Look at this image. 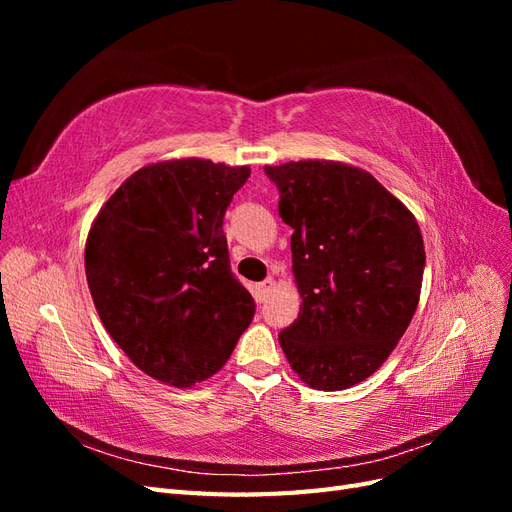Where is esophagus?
Returning a JSON list of instances; mask_svg holds the SVG:
<instances>
[{
    "label": "esophagus",
    "instance_id": "esophagus-1",
    "mask_svg": "<svg viewBox=\"0 0 512 512\" xmlns=\"http://www.w3.org/2000/svg\"><path fill=\"white\" fill-rule=\"evenodd\" d=\"M273 286H275V282L271 280V277H269V280H265V282L256 284V288H254V297H256V301H258V303L265 301V299L269 297V292L273 290Z\"/></svg>",
    "mask_w": 512,
    "mask_h": 512
}]
</instances>
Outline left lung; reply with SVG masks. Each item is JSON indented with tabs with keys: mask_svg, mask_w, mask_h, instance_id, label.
Here are the masks:
<instances>
[{
	"mask_svg": "<svg viewBox=\"0 0 512 512\" xmlns=\"http://www.w3.org/2000/svg\"><path fill=\"white\" fill-rule=\"evenodd\" d=\"M265 173L292 228V273L303 299L280 346L312 389H348L384 363L416 312L421 228L361 168L307 160Z\"/></svg>",
	"mask_w": 512,
	"mask_h": 512,
	"instance_id": "1",
	"label": "left lung"
}]
</instances>
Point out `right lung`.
Listing matches in <instances>:
<instances>
[{"instance_id":"right-lung-1","label":"right lung","mask_w":512,"mask_h":512,"mask_svg":"<svg viewBox=\"0 0 512 512\" xmlns=\"http://www.w3.org/2000/svg\"><path fill=\"white\" fill-rule=\"evenodd\" d=\"M247 166H145L89 230L85 273L108 335L145 374L173 386L213 376L256 312L230 269L224 215Z\"/></svg>"}]
</instances>
